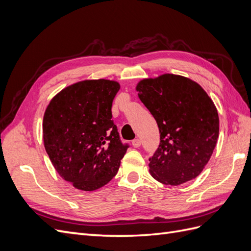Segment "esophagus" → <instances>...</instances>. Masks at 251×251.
Listing matches in <instances>:
<instances>
[{"mask_svg": "<svg viewBox=\"0 0 251 251\" xmlns=\"http://www.w3.org/2000/svg\"><path fill=\"white\" fill-rule=\"evenodd\" d=\"M132 146H133L134 148H139V147L141 146L140 139H134V140L132 141Z\"/></svg>", "mask_w": 251, "mask_h": 251, "instance_id": "1", "label": "esophagus"}]
</instances>
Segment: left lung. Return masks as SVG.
<instances>
[{"mask_svg":"<svg viewBox=\"0 0 251 251\" xmlns=\"http://www.w3.org/2000/svg\"><path fill=\"white\" fill-rule=\"evenodd\" d=\"M136 90L160 133L159 148L149 159L151 176L166 185L199 176L219 137V115L210 97L199 83L169 73L140 80Z\"/></svg>","mask_w":251,"mask_h":251,"instance_id":"left-lung-1","label":"left lung"}]
</instances>
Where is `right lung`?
Returning a JSON list of instances; mask_svg holds the SVG:
<instances>
[{
    "label": "right lung",
    "mask_w": 251,
    "mask_h": 251,
    "mask_svg": "<svg viewBox=\"0 0 251 251\" xmlns=\"http://www.w3.org/2000/svg\"><path fill=\"white\" fill-rule=\"evenodd\" d=\"M119 89L115 80L78 81L57 93L45 111V150L59 176L80 191L109 183L128 148L112 120Z\"/></svg>",
    "instance_id": "obj_1"
}]
</instances>
